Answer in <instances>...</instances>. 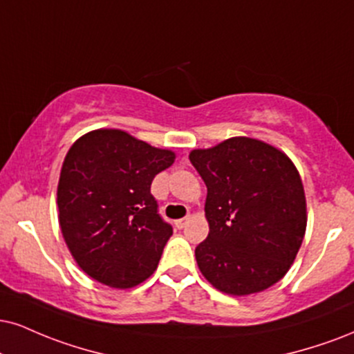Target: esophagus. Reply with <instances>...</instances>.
Segmentation results:
<instances>
[{"instance_id":"1","label":"esophagus","mask_w":354,"mask_h":354,"mask_svg":"<svg viewBox=\"0 0 354 354\" xmlns=\"http://www.w3.org/2000/svg\"><path fill=\"white\" fill-rule=\"evenodd\" d=\"M189 223V218H183V219H178V221H174V225H176L178 229H183L185 227L186 224Z\"/></svg>"}]
</instances>
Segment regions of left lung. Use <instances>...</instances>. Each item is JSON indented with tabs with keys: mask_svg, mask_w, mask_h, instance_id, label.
<instances>
[{
	"mask_svg": "<svg viewBox=\"0 0 354 354\" xmlns=\"http://www.w3.org/2000/svg\"><path fill=\"white\" fill-rule=\"evenodd\" d=\"M189 161L206 183L207 239L196 247L206 280L229 295L272 287L295 261L306 229V201L295 165L269 143L234 136Z\"/></svg>",
	"mask_w": 354,
	"mask_h": 354,
	"instance_id": "1",
	"label": "left lung"
}]
</instances>
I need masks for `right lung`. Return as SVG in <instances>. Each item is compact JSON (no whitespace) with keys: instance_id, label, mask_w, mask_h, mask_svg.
I'll return each instance as SVG.
<instances>
[{"instance_id":"1","label":"right lung","mask_w":354,"mask_h":354,"mask_svg":"<svg viewBox=\"0 0 354 354\" xmlns=\"http://www.w3.org/2000/svg\"><path fill=\"white\" fill-rule=\"evenodd\" d=\"M174 161L123 130L88 131L64 158L59 225L88 277L113 288L145 282L158 267L173 227L158 214L151 181Z\"/></svg>"}]
</instances>
